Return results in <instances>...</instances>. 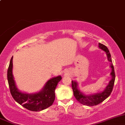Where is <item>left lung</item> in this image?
I'll return each mask as SVG.
<instances>
[{
    "mask_svg": "<svg viewBox=\"0 0 125 125\" xmlns=\"http://www.w3.org/2000/svg\"><path fill=\"white\" fill-rule=\"evenodd\" d=\"M99 48L105 52L107 56V59L109 62H110V68L112 69L111 73V80L109 82L107 86L105 87L104 90H103L102 92L97 93L95 94H91L89 95H86L80 91V90L78 89V83L75 81H72V87L73 90V95L77 101L80 103H81L83 105H88V106H93V105H97L100 104L103 101H104L106 98H107L110 94H111L112 91L114 87V82H115V71H114V66H113L112 61V58L110 53H109V49L106 46H105L103 44L99 43Z\"/></svg>",
    "mask_w": 125,
    "mask_h": 125,
    "instance_id": "obj_1",
    "label": "left lung"
}]
</instances>
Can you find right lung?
Segmentation results:
<instances>
[{"mask_svg": "<svg viewBox=\"0 0 125 125\" xmlns=\"http://www.w3.org/2000/svg\"><path fill=\"white\" fill-rule=\"evenodd\" d=\"M13 57L11 58L7 71V79L10 93L13 99L18 104L31 111L39 112L49 107L55 99V89L61 76L53 77L46 82L40 91L35 93L21 92L18 89L13 75Z\"/></svg>", "mask_w": 125, "mask_h": 125, "instance_id": "obj_1", "label": "right lung"}]
</instances>
